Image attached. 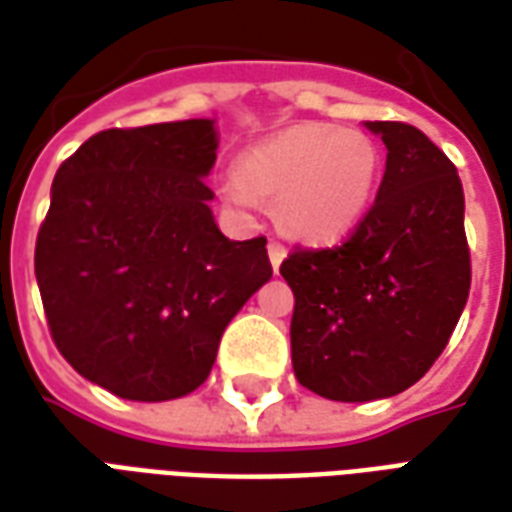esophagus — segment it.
Masks as SVG:
<instances>
[{"label":"esophagus","mask_w":512,"mask_h":512,"mask_svg":"<svg viewBox=\"0 0 512 512\" xmlns=\"http://www.w3.org/2000/svg\"><path fill=\"white\" fill-rule=\"evenodd\" d=\"M288 257V249L279 244V241H268V260H271V268L279 274V266H282V260Z\"/></svg>","instance_id":"34e87169"}]
</instances>
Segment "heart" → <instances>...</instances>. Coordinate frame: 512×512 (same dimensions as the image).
Segmentation results:
<instances>
[{"mask_svg":"<svg viewBox=\"0 0 512 512\" xmlns=\"http://www.w3.org/2000/svg\"><path fill=\"white\" fill-rule=\"evenodd\" d=\"M381 147L356 128L304 120L257 139L233 158L222 197L235 208L271 202L282 233L304 244H334L351 235L373 205Z\"/></svg>","mask_w":512,"mask_h":512,"instance_id":"heart-1","label":"heart"}]
</instances>
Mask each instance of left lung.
Listing matches in <instances>:
<instances>
[{
  "instance_id": "left-lung-1",
  "label": "left lung",
  "mask_w": 512,
  "mask_h": 512,
  "mask_svg": "<svg viewBox=\"0 0 512 512\" xmlns=\"http://www.w3.org/2000/svg\"><path fill=\"white\" fill-rule=\"evenodd\" d=\"M386 145L376 205L337 249L282 263L301 386L340 403L400 395L439 359L469 299L458 169L419 128L365 123Z\"/></svg>"
}]
</instances>
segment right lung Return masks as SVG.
I'll use <instances>...</instances> for the list:
<instances>
[{
    "label": "right lung",
    "instance_id": "1",
    "mask_svg": "<svg viewBox=\"0 0 512 512\" xmlns=\"http://www.w3.org/2000/svg\"><path fill=\"white\" fill-rule=\"evenodd\" d=\"M216 120L90 136L54 175L35 277L71 367L161 403L208 378L235 312L271 279L266 238L230 241L205 186Z\"/></svg>",
    "mask_w": 512,
    "mask_h": 512
}]
</instances>
